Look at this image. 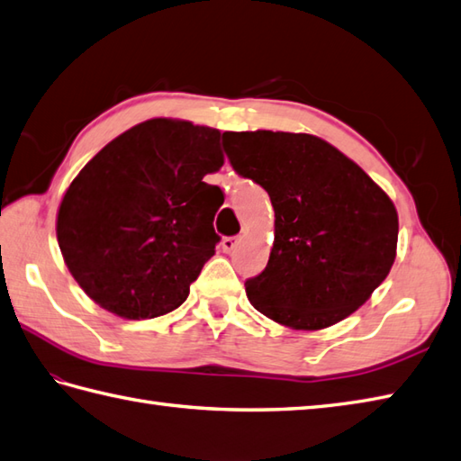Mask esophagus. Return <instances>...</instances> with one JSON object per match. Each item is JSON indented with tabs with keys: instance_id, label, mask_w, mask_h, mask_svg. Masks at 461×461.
Here are the masks:
<instances>
[{
	"instance_id": "1",
	"label": "esophagus",
	"mask_w": 461,
	"mask_h": 461,
	"mask_svg": "<svg viewBox=\"0 0 461 461\" xmlns=\"http://www.w3.org/2000/svg\"><path fill=\"white\" fill-rule=\"evenodd\" d=\"M238 243H240V238H238V236H233V238H223V240H221V249H223L225 253H231L233 249H236Z\"/></svg>"
}]
</instances>
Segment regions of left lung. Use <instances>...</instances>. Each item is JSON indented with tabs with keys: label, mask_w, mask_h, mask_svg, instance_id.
Wrapping results in <instances>:
<instances>
[{
	"label": "left lung",
	"mask_w": 461,
	"mask_h": 461,
	"mask_svg": "<svg viewBox=\"0 0 461 461\" xmlns=\"http://www.w3.org/2000/svg\"><path fill=\"white\" fill-rule=\"evenodd\" d=\"M223 149L276 210L267 267L246 281L251 305L297 330L327 329L365 305L396 259L398 213L386 192L312 134L223 132Z\"/></svg>",
	"instance_id": "8db88e82"
}]
</instances>
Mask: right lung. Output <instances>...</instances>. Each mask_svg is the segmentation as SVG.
<instances>
[{"mask_svg": "<svg viewBox=\"0 0 461 461\" xmlns=\"http://www.w3.org/2000/svg\"><path fill=\"white\" fill-rule=\"evenodd\" d=\"M218 129L150 119L116 136L68 185L57 213L65 266L122 319L166 315L215 253L223 203L203 176L223 166Z\"/></svg>", "mask_w": 461, "mask_h": 461, "instance_id": "add662e5", "label": "right lung"}]
</instances>
